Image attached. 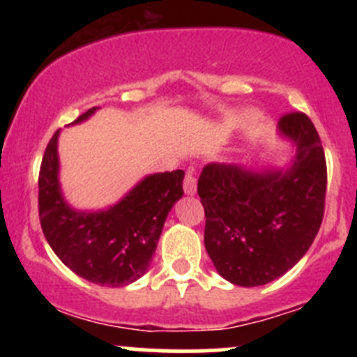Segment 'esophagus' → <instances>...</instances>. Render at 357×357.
<instances>
[{"label": "esophagus", "mask_w": 357, "mask_h": 357, "mask_svg": "<svg viewBox=\"0 0 357 357\" xmlns=\"http://www.w3.org/2000/svg\"><path fill=\"white\" fill-rule=\"evenodd\" d=\"M196 181H198V178H196V171L188 169L186 176H184V192H186V195H195Z\"/></svg>", "instance_id": "34e87169"}]
</instances>
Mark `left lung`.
Masks as SVG:
<instances>
[{
	"label": "left lung",
	"instance_id": "8db88e82",
	"mask_svg": "<svg viewBox=\"0 0 357 357\" xmlns=\"http://www.w3.org/2000/svg\"><path fill=\"white\" fill-rule=\"evenodd\" d=\"M278 129L297 146L285 173L211 162L198 179L204 247L220 275L235 285H265L284 275L305 255L324 218L327 166L312 121L290 112Z\"/></svg>",
	"mask_w": 357,
	"mask_h": 357
}]
</instances>
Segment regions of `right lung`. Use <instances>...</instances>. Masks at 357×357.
Returning a JSON list of instances; mask_svg holds the SVG:
<instances>
[{"mask_svg": "<svg viewBox=\"0 0 357 357\" xmlns=\"http://www.w3.org/2000/svg\"><path fill=\"white\" fill-rule=\"evenodd\" d=\"M97 107L77 117L79 124ZM59 130L45 149L38 174L42 230L55 255L73 273L97 285L122 287L146 273L173 204L184 195V171L151 174L116 206L105 211H75L59 184Z\"/></svg>", "mask_w": 357, "mask_h": 357, "instance_id": "1", "label": "right lung"}]
</instances>
